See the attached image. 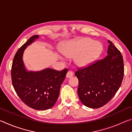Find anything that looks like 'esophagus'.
I'll list each match as a JSON object with an SVG mask.
<instances>
[{
  "label": "esophagus",
  "instance_id": "34e87169",
  "mask_svg": "<svg viewBox=\"0 0 132 132\" xmlns=\"http://www.w3.org/2000/svg\"><path fill=\"white\" fill-rule=\"evenodd\" d=\"M73 73L72 71H68V73H67V74H66V77L67 78H70V77L73 76Z\"/></svg>",
  "mask_w": 132,
  "mask_h": 132
}]
</instances>
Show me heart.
I'll return each instance as SVG.
<instances>
[{
  "label": "heart",
  "instance_id": "1",
  "mask_svg": "<svg viewBox=\"0 0 132 132\" xmlns=\"http://www.w3.org/2000/svg\"><path fill=\"white\" fill-rule=\"evenodd\" d=\"M101 44L94 41L90 38H82L77 40H70L60 48L62 55L66 57L76 55L75 63L80 68H86L92 64L101 55Z\"/></svg>",
  "mask_w": 132,
  "mask_h": 132
}]
</instances>
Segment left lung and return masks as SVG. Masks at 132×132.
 I'll return each instance as SVG.
<instances>
[{"instance_id":"1","label":"left lung","mask_w":132,"mask_h":132,"mask_svg":"<svg viewBox=\"0 0 132 132\" xmlns=\"http://www.w3.org/2000/svg\"><path fill=\"white\" fill-rule=\"evenodd\" d=\"M107 55L87 68L75 73L79 79L77 93L80 101L90 108H100L115 95L124 75L121 53L108 40Z\"/></svg>"}]
</instances>
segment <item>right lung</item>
<instances>
[{"instance_id": "right-lung-1", "label": "right lung", "mask_w": 132, "mask_h": 132, "mask_svg": "<svg viewBox=\"0 0 132 132\" xmlns=\"http://www.w3.org/2000/svg\"><path fill=\"white\" fill-rule=\"evenodd\" d=\"M38 38L39 35L32 36L17 51L11 74L13 87L24 103L36 110H46L56 102L68 70L58 71L50 68L39 71L27 70L23 61L24 51Z\"/></svg>"}]
</instances>
